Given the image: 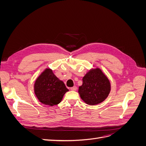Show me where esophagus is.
Returning <instances> with one entry per match:
<instances>
[{
  "instance_id": "esophagus-1",
  "label": "esophagus",
  "mask_w": 146,
  "mask_h": 146,
  "mask_svg": "<svg viewBox=\"0 0 146 146\" xmlns=\"http://www.w3.org/2000/svg\"><path fill=\"white\" fill-rule=\"evenodd\" d=\"M70 90H71L72 91H76L77 90V86H74L72 87V88H70Z\"/></svg>"
}]
</instances>
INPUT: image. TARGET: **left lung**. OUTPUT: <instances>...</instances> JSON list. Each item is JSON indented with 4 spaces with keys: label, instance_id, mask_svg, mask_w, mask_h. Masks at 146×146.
Returning <instances> with one entry per match:
<instances>
[{
    "label": "left lung",
    "instance_id": "1",
    "mask_svg": "<svg viewBox=\"0 0 146 146\" xmlns=\"http://www.w3.org/2000/svg\"><path fill=\"white\" fill-rule=\"evenodd\" d=\"M82 80V85L78 88V93L86 104L90 105L99 104L108 96L111 85L107 77L99 68L90 70Z\"/></svg>",
    "mask_w": 146,
    "mask_h": 146
}]
</instances>
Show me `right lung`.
Segmentation results:
<instances>
[{
	"label": "right lung",
	"instance_id": "1",
	"mask_svg": "<svg viewBox=\"0 0 146 146\" xmlns=\"http://www.w3.org/2000/svg\"><path fill=\"white\" fill-rule=\"evenodd\" d=\"M68 91L64 82L57 78L49 68L44 70L34 85L35 94L38 99L42 104L49 106L60 104Z\"/></svg>",
	"mask_w": 146,
	"mask_h": 146
}]
</instances>
